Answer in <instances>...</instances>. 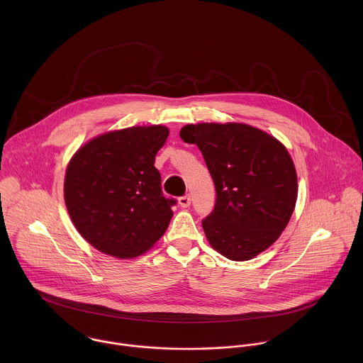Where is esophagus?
Listing matches in <instances>:
<instances>
[{"label": "esophagus", "instance_id": "34e87169", "mask_svg": "<svg viewBox=\"0 0 363 363\" xmlns=\"http://www.w3.org/2000/svg\"><path fill=\"white\" fill-rule=\"evenodd\" d=\"M179 204H180V207H190V204H191V199H190V196H189V194H186V196L180 197V199H179Z\"/></svg>", "mask_w": 363, "mask_h": 363}]
</instances>
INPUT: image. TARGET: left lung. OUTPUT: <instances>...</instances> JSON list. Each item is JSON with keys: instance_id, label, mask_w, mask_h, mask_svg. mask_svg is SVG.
Here are the masks:
<instances>
[{"instance_id": "obj_1", "label": "left lung", "mask_w": 363, "mask_h": 363, "mask_svg": "<svg viewBox=\"0 0 363 363\" xmlns=\"http://www.w3.org/2000/svg\"><path fill=\"white\" fill-rule=\"evenodd\" d=\"M180 138L199 147L215 184L216 203L203 220L208 243L226 259H255L277 242L296 206L288 150L243 123L187 124Z\"/></svg>"}]
</instances>
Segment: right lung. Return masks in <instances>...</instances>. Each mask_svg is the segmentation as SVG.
<instances>
[{
    "instance_id": "obj_1",
    "label": "right lung",
    "mask_w": 363,
    "mask_h": 363,
    "mask_svg": "<svg viewBox=\"0 0 363 363\" xmlns=\"http://www.w3.org/2000/svg\"><path fill=\"white\" fill-rule=\"evenodd\" d=\"M164 125H135L85 143L67 164L64 201L81 236L116 259L148 252L166 232L176 200L164 199L155 156Z\"/></svg>"
}]
</instances>
